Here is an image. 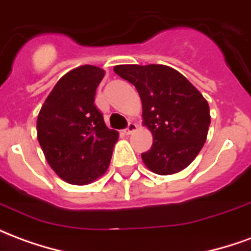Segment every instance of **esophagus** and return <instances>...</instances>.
<instances>
[{
	"mask_svg": "<svg viewBox=\"0 0 251 251\" xmlns=\"http://www.w3.org/2000/svg\"><path fill=\"white\" fill-rule=\"evenodd\" d=\"M136 129H137L136 124H134V122H129V125H127V127L124 130V133H125V134H131V133L136 130Z\"/></svg>",
	"mask_w": 251,
	"mask_h": 251,
	"instance_id": "obj_1",
	"label": "esophagus"
}]
</instances>
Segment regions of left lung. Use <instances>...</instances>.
Here are the masks:
<instances>
[{
    "label": "left lung",
    "instance_id": "8db88e82",
    "mask_svg": "<svg viewBox=\"0 0 251 251\" xmlns=\"http://www.w3.org/2000/svg\"><path fill=\"white\" fill-rule=\"evenodd\" d=\"M114 72L134 84L142 102L144 124L152 148L141 157L157 175L187 168L199 154L210 126V107L185 76L161 64L115 66Z\"/></svg>",
    "mask_w": 251,
    "mask_h": 251
}]
</instances>
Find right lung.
I'll use <instances>...</instances> for the list:
<instances>
[{"label": "right lung", "instance_id": "right-lung-1", "mask_svg": "<svg viewBox=\"0 0 251 251\" xmlns=\"http://www.w3.org/2000/svg\"><path fill=\"white\" fill-rule=\"evenodd\" d=\"M104 71L72 70L56 83L37 117V140L51 168L70 184L91 183L107 171L118 131L104 124L95 91Z\"/></svg>", "mask_w": 251, "mask_h": 251}]
</instances>
